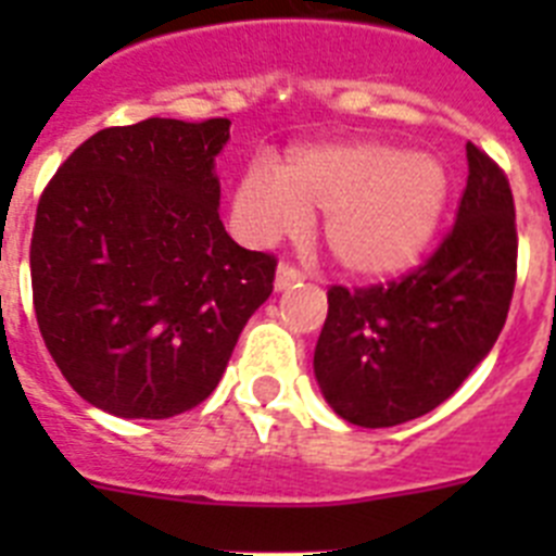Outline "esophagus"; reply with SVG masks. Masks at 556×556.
<instances>
[{
    "label": "esophagus",
    "mask_w": 556,
    "mask_h": 556,
    "mask_svg": "<svg viewBox=\"0 0 556 556\" xmlns=\"http://www.w3.org/2000/svg\"><path fill=\"white\" fill-rule=\"evenodd\" d=\"M306 275H303V269H298L294 264L289 262H281L278 264V273H275V289H287L292 287V283H301Z\"/></svg>",
    "instance_id": "34e87169"
}]
</instances>
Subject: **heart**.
<instances>
[{"instance_id": "b5f03b06", "label": "heart", "mask_w": 556, "mask_h": 556, "mask_svg": "<svg viewBox=\"0 0 556 556\" xmlns=\"http://www.w3.org/2000/svg\"><path fill=\"white\" fill-rule=\"evenodd\" d=\"M448 180L431 155L376 141L298 147L275 175L250 166L236 191V223L253 242H273L323 211L320 233L342 269L362 278L404 273L420 258L445 208Z\"/></svg>"}]
</instances>
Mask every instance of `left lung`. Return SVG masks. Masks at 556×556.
Instances as JSON below:
<instances>
[{
    "mask_svg": "<svg viewBox=\"0 0 556 556\" xmlns=\"http://www.w3.org/2000/svg\"><path fill=\"white\" fill-rule=\"evenodd\" d=\"M515 278L513 189L468 141V186L434 253L395 281L328 289L314 372L331 409L362 429H387L443 404L495 345Z\"/></svg>",
    "mask_w": 556,
    "mask_h": 556,
    "instance_id": "1",
    "label": "left lung"
}]
</instances>
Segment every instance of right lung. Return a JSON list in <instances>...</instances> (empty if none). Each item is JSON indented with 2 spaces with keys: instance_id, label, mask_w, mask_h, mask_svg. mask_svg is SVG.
I'll list each match as a JSON object with an SVG mask.
<instances>
[{
  "instance_id": "1",
  "label": "right lung",
  "mask_w": 556,
  "mask_h": 556,
  "mask_svg": "<svg viewBox=\"0 0 556 556\" xmlns=\"http://www.w3.org/2000/svg\"><path fill=\"white\" fill-rule=\"evenodd\" d=\"M230 119L105 127L52 175L29 242L33 308L72 390L116 417L184 415L217 390L278 258L219 219Z\"/></svg>"
}]
</instances>
